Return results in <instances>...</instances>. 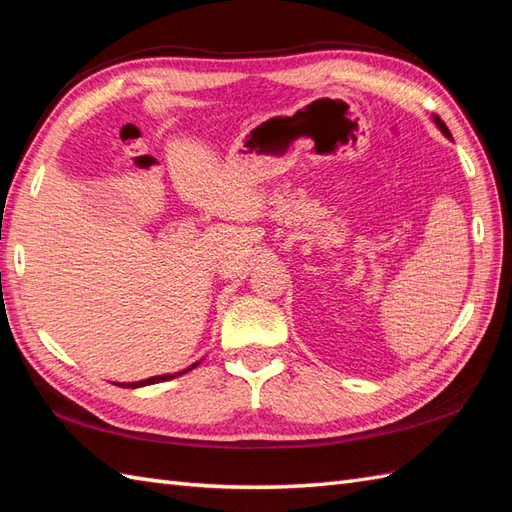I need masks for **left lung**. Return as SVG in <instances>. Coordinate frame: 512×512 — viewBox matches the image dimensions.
<instances>
[{"label":"left lung","instance_id":"obj_1","mask_svg":"<svg viewBox=\"0 0 512 512\" xmlns=\"http://www.w3.org/2000/svg\"><path fill=\"white\" fill-rule=\"evenodd\" d=\"M433 123H436V127L440 129V132H442L444 136H447L449 140H453V136H451V132H449V127H447V125H444V121H442V118H440V116H436V114H433Z\"/></svg>","mask_w":512,"mask_h":512}]
</instances>
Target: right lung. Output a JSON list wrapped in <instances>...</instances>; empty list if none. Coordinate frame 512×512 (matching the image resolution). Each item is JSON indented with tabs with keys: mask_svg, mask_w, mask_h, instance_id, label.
Instances as JSON below:
<instances>
[{
	"mask_svg": "<svg viewBox=\"0 0 512 512\" xmlns=\"http://www.w3.org/2000/svg\"><path fill=\"white\" fill-rule=\"evenodd\" d=\"M200 365V361L198 363H193V365H189L187 369H182V372H176V374H160V376H151V378H145V380H138V383H116L118 387H132V389H136V387H145V385H156V383H165V380H171V378H176V376H182V374H187V372H191L193 367H198Z\"/></svg>",
	"mask_w": 512,
	"mask_h": 512,
	"instance_id": "obj_1",
	"label": "right lung"
}]
</instances>
